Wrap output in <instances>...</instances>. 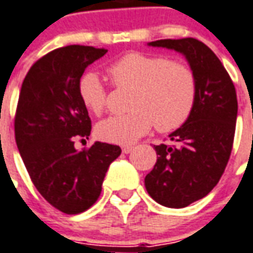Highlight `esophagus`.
<instances>
[{
  "mask_svg": "<svg viewBox=\"0 0 253 253\" xmlns=\"http://www.w3.org/2000/svg\"><path fill=\"white\" fill-rule=\"evenodd\" d=\"M132 149H134V146H132V145H125V146H122V151H123V153H130Z\"/></svg>",
  "mask_w": 253,
  "mask_h": 253,
  "instance_id": "1",
  "label": "esophagus"
}]
</instances>
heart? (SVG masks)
Returning a JSON list of instances; mask_svg holds the SVG:
<instances>
[{
	"label": "heart",
	"mask_w": 253,
	"mask_h": 253,
	"mask_svg": "<svg viewBox=\"0 0 253 253\" xmlns=\"http://www.w3.org/2000/svg\"><path fill=\"white\" fill-rule=\"evenodd\" d=\"M116 87L132 89L128 114L100 122L97 135L112 144H132L155 123L157 131L171 132L189 121L197 100V79L186 63L164 56L131 52L109 65ZM79 98L91 114L101 115L108 105V90L101 79L87 72L78 84Z\"/></svg>",
	"instance_id": "heart-1"
}]
</instances>
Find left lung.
Wrapping results in <instances>:
<instances>
[{"label": "left lung", "mask_w": 253, "mask_h": 253, "mask_svg": "<svg viewBox=\"0 0 253 253\" xmlns=\"http://www.w3.org/2000/svg\"><path fill=\"white\" fill-rule=\"evenodd\" d=\"M149 45L182 53L197 79V100L189 121L169 134L171 144L155 145L157 162L145 176L153 200L183 208L206 197L225 172L236 132L237 94L220 60L201 41L159 40Z\"/></svg>", "instance_id": "8db88e82"}]
</instances>
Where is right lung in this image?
I'll list each match as a JSON object with an SVG mask.
<instances>
[{"instance_id": "add662e5", "label": "right lung", "mask_w": 253, "mask_h": 253, "mask_svg": "<svg viewBox=\"0 0 253 253\" xmlns=\"http://www.w3.org/2000/svg\"><path fill=\"white\" fill-rule=\"evenodd\" d=\"M107 49L84 45L59 47L30 68L19 94L15 138L23 163L45 200L68 215L89 210L100 197L118 145L94 142L79 152L75 139L89 138L87 109L78 93L84 70Z\"/></svg>"}]
</instances>
